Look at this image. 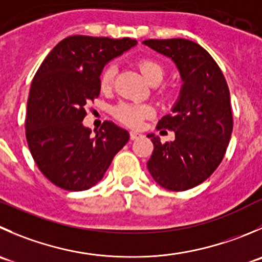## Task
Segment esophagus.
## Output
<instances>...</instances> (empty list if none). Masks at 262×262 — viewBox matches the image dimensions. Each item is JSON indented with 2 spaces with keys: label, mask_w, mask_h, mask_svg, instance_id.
I'll use <instances>...</instances> for the list:
<instances>
[{
  "label": "esophagus",
  "mask_w": 262,
  "mask_h": 262,
  "mask_svg": "<svg viewBox=\"0 0 262 262\" xmlns=\"http://www.w3.org/2000/svg\"><path fill=\"white\" fill-rule=\"evenodd\" d=\"M139 137H142L139 133H136V132H130V139L134 141V139H138Z\"/></svg>",
  "instance_id": "esophagus-1"
}]
</instances>
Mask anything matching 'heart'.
Wrapping results in <instances>:
<instances>
[{
	"instance_id": "1",
	"label": "heart",
	"mask_w": 262,
	"mask_h": 262,
	"mask_svg": "<svg viewBox=\"0 0 262 262\" xmlns=\"http://www.w3.org/2000/svg\"><path fill=\"white\" fill-rule=\"evenodd\" d=\"M138 69L142 73L144 79L149 83V84H157L164 78L165 72L164 68L157 62L154 58H141L138 61ZM114 75H115V67L114 65H108L105 70H103L102 75H101V87L103 90H107L111 87L114 80ZM151 114V110L147 106H137V105H129V103H121L115 108L116 118L124 124L129 126H138L142 123L146 116Z\"/></svg>"
}]
</instances>
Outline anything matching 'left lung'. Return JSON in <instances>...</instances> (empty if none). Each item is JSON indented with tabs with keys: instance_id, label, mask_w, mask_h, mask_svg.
Masks as SVG:
<instances>
[{
	"instance_id": "1",
	"label": "left lung",
	"mask_w": 262,
	"mask_h": 262,
	"mask_svg": "<svg viewBox=\"0 0 262 262\" xmlns=\"http://www.w3.org/2000/svg\"><path fill=\"white\" fill-rule=\"evenodd\" d=\"M143 45L169 57L182 79L179 97L157 129L174 130L172 142L161 143L147 134L154 152L149 174L162 188L174 192L201 184L224 157L233 130L227 80L214 58L197 43L182 38L147 39Z\"/></svg>"
}]
</instances>
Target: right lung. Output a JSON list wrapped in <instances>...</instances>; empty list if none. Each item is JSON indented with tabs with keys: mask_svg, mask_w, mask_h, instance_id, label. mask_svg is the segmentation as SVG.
Returning a JSON list of instances; mask_svg holds the SVG:
<instances>
[{
	"mask_svg": "<svg viewBox=\"0 0 262 262\" xmlns=\"http://www.w3.org/2000/svg\"><path fill=\"white\" fill-rule=\"evenodd\" d=\"M137 45L136 39L72 35L53 47L33 78L25 134L42 174L67 190L97 184L129 133L113 121L100 130L83 125L85 106L98 97L107 62Z\"/></svg>",
	"mask_w": 262,
	"mask_h": 262,
	"instance_id": "right-lung-1",
	"label": "right lung"
}]
</instances>
